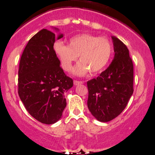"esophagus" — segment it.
Listing matches in <instances>:
<instances>
[{
  "label": "esophagus",
  "mask_w": 155,
  "mask_h": 155,
  "mask_svg": "<svg viewBox=\"0 0 155 155\" xmlns=\"http://www.w3.org/2000/svg\"><path fill=\"white\" fill-rule=\"evenodd\" d=\"M83 83H84L83 81H77V80H74V84L75 86L79 85V84H83Z\"/></svg>",
  "instance_id": "34e87169"
}]
</instances>
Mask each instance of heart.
I'll return each mask as SVG.
<instances>
[{
	"label": "heart",
	"instance_id": "obj_1",
	"mask_svg": "<svg viewBox=\"0 0 155 155\" xmlns=\"http://www.w3.org/2000/svg\"><path fill=\"white\" fill-rule=\"evenodd\" d=\"M54 48L62 68L67 71L79 56L80 62L72 70L74 75L79 76L89 71L91 74L100 73L112 54V44L108 38L87 34L72 37L68 46L61 41L56 42Z\"/></svg>",
	"mask_w": 155,
	"mask_h": 155
}]
</instances>
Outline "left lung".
<instances>
[{
    "label": "left lung",
    "instance_id": "left-lung-1",
    "mask_svg": "<svg viewBox=\"0 0 155 155\" xmlns=\"http://www.w3.org/2000/svg\"><path fill=\"white\" fill-rule=\"evenodd\" d=\"M111 40L114 56L111 64L97 79L87 81L88 108L101 122L120 114L134 91V68L128 48L116 36H111Z\"/></svg>",
    "mask_w": 155,
    "mask_h": 155
}]
</instances>
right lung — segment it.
I'll list each match as a JSON object with an SVG mask.
<instances>
[{"mask_svg":"<svg viewBox=\"0 0 155 155\" xmlns=\"http://www.w3.org/2000/svg\"><path fill=\"white\" fill-rule=\"evenodd\" d=\"M62 37L63 34L56 38L51 31L41 30L29 40L19 64V97L28 112L43 124H54L61 118L66 106L64 93L73 87L54 49L55 41Z\"/></svg>","mask_w":155,"mask_h":155,"instance_id":"obj_1","label":"right lung"}]
</instances>
